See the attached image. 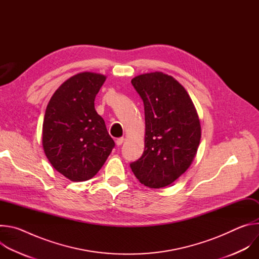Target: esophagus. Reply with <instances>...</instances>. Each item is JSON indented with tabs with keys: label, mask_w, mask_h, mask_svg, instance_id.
Returning <instances> with one entry per match:
<instances>
[{
	"label": "esophagus",
	"mask_w": 259,
	"mask_h": 259,
	"mask_svg": "<svg viewBox=\"0 0 259 259\" xmlns=\"http://www.w3.org/2000/svg\"><path fill=\"white\" fill-rule=\"evenodd\" d=\"M123 142H124V138H123V137H120V138H118V139L116 140V144H117L118 146H120Z\"/></svg>",
	"instance_id": "1"
}]
</instances>
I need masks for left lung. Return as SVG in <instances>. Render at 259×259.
<instances>
[{
    "mask_svg": "<svg viewBox=\"0 0 259 259\" xmlns=\"http://www.w3.org/2000/svg\"><path fill=\"white\" fill-rule=\"evenodd\" d=\"M131 83L144 105L142 156L130 167L145 187L169 186L191 166L201 139L195 105L174 78L161 71L135 77Z\"/></svg>",
    "mask_w": 259,
    "mask_h": 259,
    "instance_id": "obj_1",
    "label": "left lung"
}]
</instances>
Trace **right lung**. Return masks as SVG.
Instances as JSON below:
<instances>
[{"label": "right lung", "mask_w": 259, "mask_h": 259, "mask_svg": "<svg viewBox=\"0 0 259 259\" xmlns=\"http://www.w3.org/2000/svg\"><path fill=\"white\" fill-rule=\"evenodd\" d=\"M105 77L80 72L51 97L43 123V147L51 165L71 181L92 178L102 167L115 141L94 107Z\"/></svg>", "instance_id": "1"}]
</instances>
